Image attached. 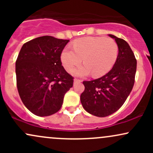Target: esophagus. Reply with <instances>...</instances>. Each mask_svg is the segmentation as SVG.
Segmentation results:
<instances>
[{"label": "esophagus", "instance_id": "obj_1", "mask_svg": "<svg viewBox=\"0 0 153 153\" xmlns=\"http://www.w3.org/2000/svg\"><path fill=\"white\" fill-rule=\"evenodd\" d=\"M82 80H79V79H74V84L77 83V82H81Z\"/></svg>", "mask_w": 153, "mask_h": 153}]
</instances>
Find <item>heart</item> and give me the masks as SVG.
<instances>
[{"label": "heart", "mask_w": 153, "mask_h": 153, "mask_svg": "<svg viewBox=\"0 0 153 153\" xmlns=\"http://www.w3.org/2000/svg\"><path fill=\"white\" fill-rule=\"evenodd\" d=\"M73 51L65 48L61 54V62L68 72H72L82 62L85 65L75 72L79 76L93 73L96 78L108 73L113 68L118 56V46L111 39L101 36H87L73 42Z\"/></svg>", "instance_id": "obj_1"}]
</instances>
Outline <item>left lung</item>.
I'll return each instance as SVG.
<instances>
[{
  "label": "left lung",
  "instance_id": "left-lung-1",
  "mask_svg": "<svg viewBox=\"0 0 153 153\" xmlns=\"http://www.w3.org/2000/svg\"><path fill=\"white\" fill-rule=\"evenodd\" d=\"M108 36L118 46L115 64L101 78L82 82L85 90L80 95L84 109L99 117L112 114L124 104L132 90L137 70V60L129 44L114 35Z\"/></svg>",
  "mask_w": 153,
  "mask_h": 153
}]
</instances>
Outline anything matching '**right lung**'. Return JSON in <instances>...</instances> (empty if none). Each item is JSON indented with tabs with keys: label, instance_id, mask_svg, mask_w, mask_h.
<instances>
[{
	"label": "right lung",
	"instance_id": "add662e5",
	"mask_svg": "<svg viewBox=\"0 0 153 153\" xmlns=\"http://www.w3.org/2000/svg\"><path fill=\"white\" fill-rule=\"evenodd\" d=\"M69 40L44 36L23 45L16 62L17 88L23 103L39 117L60 109L73 78L62 65L60 55Z\"/></svg>",
	"mask_w": 153,
	"mask_h": 153
}]
</instances>
